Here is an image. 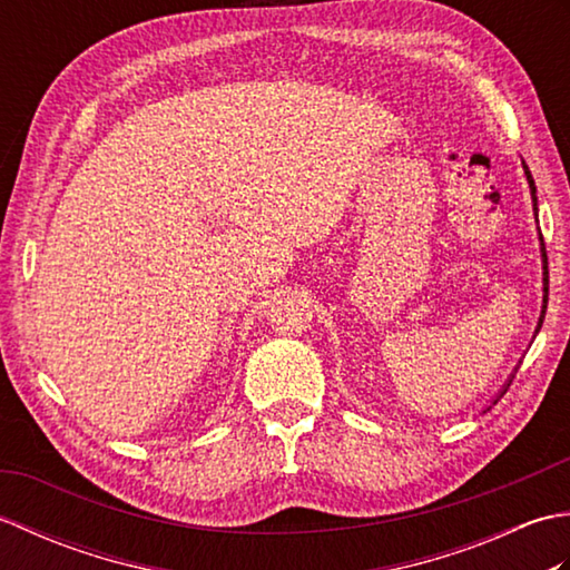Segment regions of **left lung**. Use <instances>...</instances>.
I'll list each match as a JSON object with an SVG mask.
<instances>
[{
  "label": "left lung",
  "instance_id": "left-lung-1",
  "mask_svg": "<svg viewBox=\"0 0 570 570\" xmlns=\"http://www.w3.org/2000/svg\"><path fill=\"white\" fill-rule=\"evenodd\" d=\"M522 168H524V176H527V184H529V190H531V205H534V215H537V223H539V200H537V186H534V178H531V171H529V166L522 161ZM539 245H541V282H543V301H541V316H539V323H537V331H534V335L541 331V323H543V316H547V304H549V259H547V247H543V237H541V233H539ZM514 372H517V367H514ZM514 372L510 374V380L504 382V386L500 390V394L492 399V404H498L500 399H502V394L510 390V384H512V380H514ZM492 404L490 406H485V411H490L492 409Z\"/></svg>",
  "mask_w": 570,
  "mask_h": 570
}]
</instances>
